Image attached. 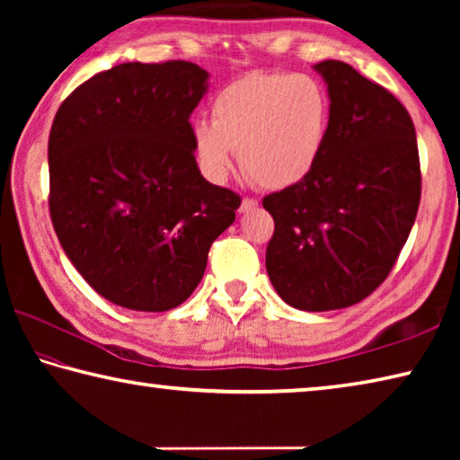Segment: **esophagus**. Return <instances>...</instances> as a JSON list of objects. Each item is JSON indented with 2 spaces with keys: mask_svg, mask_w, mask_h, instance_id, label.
<instances>
[{
  "mask_svg": "<svg viewBox=\"0 0 460 460\" xmlns=\"http://www.w3.org/2000/svg\"><path fill=\"white\" fill-rule=\"evenodd\" d=\"M255 207H258V200H255V199H243V200H241V207H239V211L241 213H247V211H252V208H255Z\"/></svg>",
  "mask_w": 460,
  "mask_h": 460,
  "instance_id": "obj_1",
  "label": "esophagus"
}]
</instances>
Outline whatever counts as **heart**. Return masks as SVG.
Here are the masks:
<instances>
[{
	"label": "heart",
	"mask_w": 460,
	"mask_h": 460,
	"mask_svg": "<svg viewBox=\"0 0 460 460\" xmlns=\"http://www.w3.org/2000/svg\"><path fill=\"white\" fill-rule=\"evenodd\" d=\"M331 136V97L308 75L252 73L213 99V121L192 123L199 166L215 182L227 178L235 152L261 189L300 184L321 162Z\"/></svg>",
	"instance_id": "obj_1"
}]
</instances>
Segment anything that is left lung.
Wrapping results in <instances>:
<instances>
[{
  "label": "left lung",
  "instance_id": "1",
  "mask_svg": "<svg viewBox=\"0 0 460 460\" xmlns=\"http://www.w3.org/2000/svg\"><path fill=\"white\" fill-rule=\"evenodd\" d=\"M331 97V136L313 174L263 199L274 217L271 286L308 313L353 306L392 271L416 221V129L392 93L351 65H314Z\"/></svg>",
  "mask_w": 460,
  "mask_h": 460
}]
</instances>
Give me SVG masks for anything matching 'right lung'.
<instances>
[{"label": "right lung", "instance_id": "1", "mask_svg": "<svg viewBox=\"0 0 460 460\" xmlns=\"http://www.w3.org/2000/svg\"><path fill=\"white\" fill-rule=\"evenodd\" d=\"M208 73L123 62L76 87L49 137L50 219L66 258L113 305L164 313L189 298L237 192L205 181L190 113Z\"/></svg>", "mask_w": 460, "mask_h": 460}]
</instances>
